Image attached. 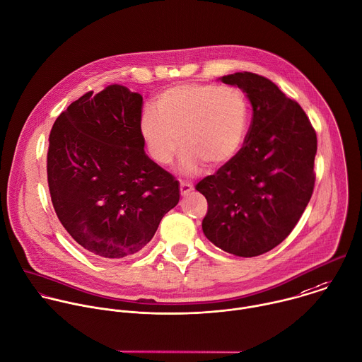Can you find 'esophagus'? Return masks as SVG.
<instances>
[{
	"label": "esophagus",
	"instance_id": "obj_1",
	"mask_svg": "<svg viewBox=\"0 0 362 362\" xmlns=\"http://www.w3.org/2000/svg\"><path fill=\"white\" fill-rule=\"evenodd\" d=\"M192 190H193V185H190L187 182H180V194L182 196H187Z\"/></svg>",
	"mask_w": 362,
	"mask_h": 362
}]
</instances>
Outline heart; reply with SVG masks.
<instances>
[{"label":"heart","mask_w":362,"mask_h":362,"mask_svg":"<svg viewBox=\"0 0 362 362\" xmlns=\"http://www.w3.org/2000/svg\"><path fill=\"white\" fill-rule=\"evenodd\" d=\"M158 112L146 107L139 120L141 136L162 166L173 162L177 142L183 148L182 166L187 173L230 162L243 145L249 127V105L233 86L182 83L160 92Z\"/></svg>","instance_id":"heart-1"}]
</instances>
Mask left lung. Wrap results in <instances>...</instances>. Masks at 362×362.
Returning a JSON list of instances; mask_svg holds the SVG:
<instances>
[{
    "mask_svg": "<svg viewBox=\"0 0 362 362\" xmlns=\"http://www.w3.org/2000/svg\"><path fill=\"white\" fill-rule=\"evenodd\" d=\"M220 81L247 95L253 117L243 148L196 185L209 204L202 228L218 249L255 257L279 246L304 213L317 135L303 107L270 79L235 72Z\"/></svg>",
    "mask_w": 362,
    "mask_h": 362,
    "instance_id": "left-lung-1",
    "label": "left lung"
}]
</instances>
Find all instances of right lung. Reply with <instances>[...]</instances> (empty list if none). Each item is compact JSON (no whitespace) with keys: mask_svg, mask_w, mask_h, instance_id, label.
I'll return each mask as SVG.
<instances>
[{"mask_svg":"<svg viewBox=\"0 0 362 362\" xmlns=\"http://www.w3.org/2000/svg\"><path fill=\"white\" fill-rule=\"evenodd\" d=\"M144 98L122 85L88 92L55 120L47 175L55 213L92 256L141 252L179 203V182L145 153Z\"/></svg>","mask_w":362,"mask_h":362,"instance_id":"1","label":"right lung"}]
</instances>
